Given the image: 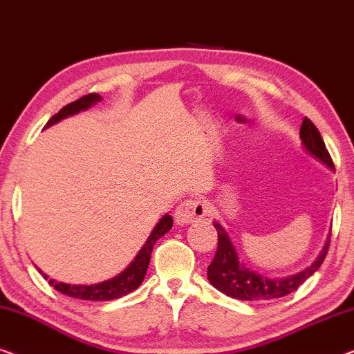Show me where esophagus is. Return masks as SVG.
Listing matches in <instances>:
<instances>
[{"instance_id": "1", "label": "esophagus", "mask_w": 354, "mask_h": 354, "mask_svg": "<svg viewBox=\"0 0 354 354\" xmlns=\"http://www.w3.org/2000/svg\"><path fill=\"white\" fill-rule=\"evenodd\" d=\"M208 207L205 202L198 201V198H189V201H184L179 203L175 210V220L178 225H189V223L202 220L203 216L207 215Z\"/></svg>"}]
</instances>
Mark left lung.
I'll use <instances>...</instances> for the list:
<instances>
[{"instance_id": "8db88e82", "label": "left lung", "mask_w": 354, "mask_h": 354, "mask_svg": "<svg viewBox=\"0 0 354 354\" xmlns=\"http://www.w3.org/2000/svg\"><path fill=\"white\" fill-rule=\"evenodd\" d=\"M300 138L303 147H305L313 157L317 158L321 163H324L326 167L330 168V170H335L330 153H328L326 144L322 141L319 129H317L315 127V123L306 117L303 118ZM213 226H215L218 232V250L215 258H213V261L210 263V266H208V281H210L213 287H216L218 290L225 293V295L245 301H268L295 292L308 277L313 276L317 270H319L322 261H324V258L327 255L328 243H330V239H328L324 248H322L321 255L317 257V260L313 263L310 268H306V270L297 272V274L293 276L270 279L258 274L255 271L248 270L247 266L239 263L237 252L236 248H234L227 232L223 229L220 223L215 221Z\"/></svg>"}]
</instances>
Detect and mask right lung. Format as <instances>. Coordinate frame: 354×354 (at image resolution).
I'll return each mask as SVG.
<instances>
[{
	"instance_id": "add662e5",
	"label": "right lung",
	"mask_w": 354,
	"mask_h": 354,
	"mask_svg": "<svg viewBox=\"0 0 354 354\" xmlns=\"http://www.w3.org/2000/svg\"><path fill=\"white\" fill-rule=\"evenodd\" d=\"M101 101V96L96 93L86 94V96L77 99L71 104H67L66 107H62L56 115H53L49 118V122L46 123V127H51L54 123L61 122L62 118L75 115L80 111H86L93 106ZM173 226V218L170 215H165L160 221L157 223V226L153 227V231L151 232V236L144 243L141 250L136 255V258L129 263V266L125 271H122L120 274L109 279V281L99 282V283H91V286H72V283H64V282H57L54 279H49L48 274H44L41 270H38L41 272V276L46 279L49 282V286H53L57 292L64 293V295L73 297V298H80V300H91V301H107V300H115V298H120L123 295H128L129 292L136 290V288L141 286L144 277H146L147 272V266L149 261H151V253L153 248V243H156L158 239L170 231Z\"/></svg>"
}]
</instances>
